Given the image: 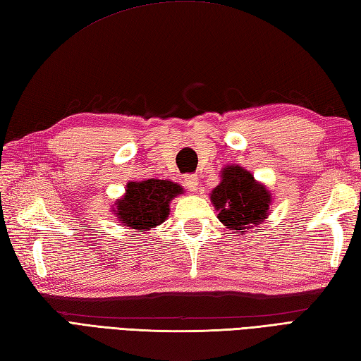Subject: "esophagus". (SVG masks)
<instances>
[{
    "label": "esophagus",
    "instance_id": "34e87169",
    "mask_svg": "<svg viewBox=\"0 0 361 361\" xmlns=\"http://www.w3.org/2000/svg\"><path fill=\"white\" fill-rule=\"evenodd\" d=\"M185 185L189 190H197L198 189V175H188V178L185 180Z\"/></svg>",
    "mask_w": 361,
    "mask_h": 361
}]
</instances>
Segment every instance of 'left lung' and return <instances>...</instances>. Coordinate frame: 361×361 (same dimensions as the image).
<instances>
[{
  "mask_svg": "<svg viewBox=\"0 0 361 361\" xmlns=\"http://www.w3.org/2000/svg\"><path fill=\"white\" fill-rule=\"evenodd\" d=\"M211 200L221 224L234 233H243L267 219L271 197L248 171L239 166H226L220 185L212 190Z\"/></svg>",
  "mask_w": 361,
  "mask_h": 361,
  "instance_id": "1",
  "label": "left lung"
}]
</instances>
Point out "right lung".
I'll list each match as a JSON object with an SVG mask.
<instances>
[{"instance_id": "obj_1", "label": "right lung", "mask_w": 361, "mask_h": 361, "mask_svg": "<svg viewBox=\"0 0 361 361\" xmlns=\"http://www.w3.org/2000/svg\"><path fill=\"white\" fill-rule=\"evenodd\" d=\"M181 192L183 189L172 181L153 178L132 181L127 185L126 197L118 200L114 214L130 229L144 233L163 224L169 217V203Z\"/></svg>"}]
</instances>
